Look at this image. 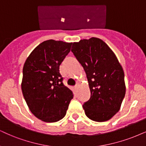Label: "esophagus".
Here are the masks:
<instances>
[{
	"label": "esophagus",
	"mask_w": 146,
	"mask_h": 146,
	"mask_svg": "<svg viewBox=\"0 0 146 146\" xmlns=\"http://www.w3.org/2000/svg\"><path fill=\"white\" fill-rule=\"evenodd\" d=\"M79 86V83H77V84H76V85H75V88H78V87Z\"/></svg>",
	"instance_id": "esophagus-1"
}]
</instances>
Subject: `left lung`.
Segmentation results:
<instances>
[{
	"mask_svg": "<svg viewBox=\"0 0 146 146\" xmlns=\"http://www.w3.org/2000/svg\"><path fill=\"white\" fill-rule=\"evenodd\" d=\"M71 51L86 71L91 92L83 105L85 114L96 122L108 121L119 112L126 92L122 66L110 48L95 37L72 43Z\"/></svg>",
	"mask_w": 146,
	"mask_h": 146,
	"instance_id": "left-lung-1",
	"label": "left lung"
}]
</instances>
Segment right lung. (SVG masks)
I'll use <instances>...</instances> for the list:
<instances>
[{"mask_svg":"<svg viewBox=\"0 0 146 146\" xmlns=\"http://www.w3.org/2000/svg\"><path fill=\"white\" fill-rule=\"evenodd\" d=\"M71 44L46 40L35 48L24 63L22 93L32 113L44 122L61 120L73 97V92L62 84L59 73Z\"/></svg>","mask_w":146,"mask_h":146,"instance_id":"obj_1","label":"right lung"}]
</instances>
